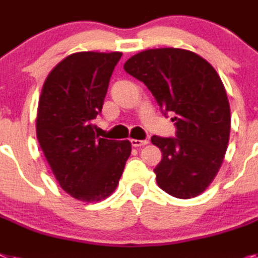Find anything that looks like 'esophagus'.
Segmentation results:
<instances>
[{"label":"esophagus","instance_id":"obj_1","mask_svg":"<svg viewBox=\"0 0 258 258\" xmlns=\"http://www.w3.org/2000/svg\"><path fill=\"white\" fill-rule=\"evenodd\" d=\"M131 144L133 147H143L148 144V140H138V139H131Z\"/></svg>","mask_w":258,"mask_h":258}]
</instances>
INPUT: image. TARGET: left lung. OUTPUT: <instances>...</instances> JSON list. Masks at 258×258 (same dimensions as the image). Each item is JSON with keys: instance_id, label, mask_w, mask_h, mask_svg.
<instances>
[{"instance_id": "obj_1", "label": "left lung", "mask_w": 258, "mask_h": 258, "mask_svg": "<svg viewBox=\"0 0 258 258\" xmlns=\"http://www.w3.org/2000/svg\"><path fill=\"white\" fill-rule=\"evenodd\" d=\"M151 90L162 111H173L176 138L152 136L162 159L155 168L160 189L179 199L202 194L224 160L231 110L219 75L187 49H146L123 66Z\"/></svg>"}]
</instances>
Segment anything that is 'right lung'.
<instances>
[{"label":"right lung","instance_id":"obj_1","mask_svg":"<svg viewBox=\"0 0 258 258\" xmlns=\"http://www.w3.org/2000/svg\"><path fill=\"white\" fill-rule=\"evenodd\" d=\"M122 52H76L52 69L43 84L36 138L59 185L82 202L111 196L131 155L128 140L94 133L112 71Z\"/></svg>","mask_w":258,"mask_h":258}]
</instances>
